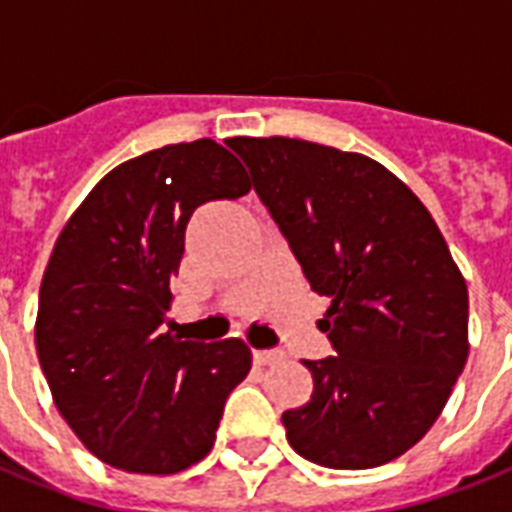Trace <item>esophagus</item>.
I'll return each instance as SVG.
<instances>
[{
    "label": "esophagus",
    "instance_id": "obj_1",
    "mask_svg": "<svg viewBox=\"0 0 512 512\" xmlns=\"http://www.w3.org/2000/svg\"><path fill=\"white\" fill-rule=\"evenodd\" d=\"M253 360L259 363V366H272L277 360H283V352L280 350H256L253 352Z\"/></svg>",
    "mask_w": 512,
    "mask_h": 512
}]
</instances>
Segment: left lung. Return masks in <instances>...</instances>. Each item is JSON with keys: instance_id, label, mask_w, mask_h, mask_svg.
Returning <instances> with one entry per match:
<instances>
[{"instance_id": "8db88e82", "label": "left lung", "mask_w": 512, "mask_h": 512, "mask_svg": "<svg viewBox=\"0 0 512 512\" xmlns=\"http://www.w3.org/2000/svg\"><path fill=\"white\" fill-rule=\"evenodd\" d=\"M312 291L334 355L304 360L312 398L283 414L299 457L366 470L425 438L467 360V285L430 211L363 154L235 138Z\"/></svg>"}]
</instances>
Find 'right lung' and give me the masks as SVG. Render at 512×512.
I'll list each match as a JSON object with an SVG mask.
<instances>
[{
    "mask_svg": "<svg viewBox=\"0 0 512 512\" xmlns=\"http://www.w3.org/2000/svg\"><path fill=\"white\" fill-rule=\"evenodd\" d=\"M251 178L211 138L122 162L55 240L39 288L37 355L61 417L106 465L170 475L213 449L229 392L251 371L243 339L162 331L186 224Z\"/></svg>",
    "mask_w": 512,
    "mask_h": 512,
    "instance_id": "right-lung-1",
    "label": "right lung"
}]
</instances>
